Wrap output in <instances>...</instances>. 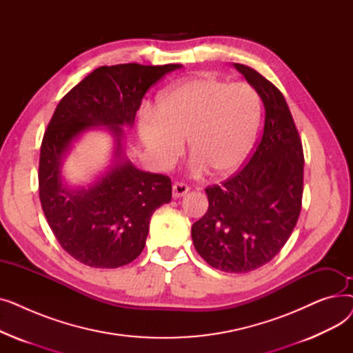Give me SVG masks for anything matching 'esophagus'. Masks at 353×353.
Segmentation results:
<instances>
[{"mask_svg":"<svg viewBox=\"0 0 353 353\" xmlns=\"http://www.w3.org/2000/svg\"><path fill=\"white\" fill-rule=\"evenodd\" d=\"M189 190H190V189H189V186H188L186 183H180V181H177V183H174V184H173V197H174V199L183 197V196L186 194Z\"/></svg>","mask_w":353,"mask_h":353,"instance_id":"1","label":"esophagus"}]
</instances>
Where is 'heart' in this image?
<instances>
[{"label":"heart","instance_id":"b5f03b06","mask_svg":"<svg viewBox=\"0 0 353 353\" xmlns=\"http://www.w3.org/2000/svg\"><path fill=\"white\" fill-rule=\"evenodd\" d=\"M261 117L262 101L250 84L194 77L165 90L154 110L141 111L139 134L160 169L180 157L188 139L196 173L228 176L249 157Z\"/></svg>","mask_w":353,"mask_h":353}]
</instances>
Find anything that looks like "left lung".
Instances as JSON below:
<instances>
[{
	"label": "left lung",
	"instance_id": "8db88e82",
	"mask_svg": "<svg viewBox=\"0 0 353 353\" xmlns=\"http://www.w3.org/2000/svg\"><path fill=\"white\" fill-rule=\"evenodd\" d=\"M233 65L263 101V134L243 169L206 189L209 209L193 223L192 239L212 268L248 273L270 262L298 223L305 159L282 92L256 70Z\"/></svg>",
	"mask_w": 353,
	"mask_h": 353
}]
</instances>
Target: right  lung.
<instances>
[{
    "label": "right lung",
    "mask_w": 353,
    "mask_h": 353,
    "mask_svg": "<svg viewBox=\"0 0 353 353\" xmlns=\"http://www.w3.org/2000/svg\"><path fill=\"white\" fill-rule=\"evenodd\" d=\"M181 64L103 65L71 88L44 133L39 189L55 239L90 268L124 266L143 252L156 209L172 200V180L139 170L124 156L123 125L132 127L147 90ZM104 125L117 140L115 163L88 188L70 190L61 179L62 157L87 128Z\"/></svg>",
    "instance_id": "add662e5"
}]
</instances>
